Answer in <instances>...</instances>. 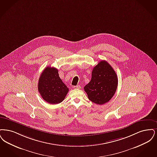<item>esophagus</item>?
Here are the masks:
<instances>
[{
  "label": "esophagus",
  "instance_id": "esophagus-1",
  "mask_svg": "<svg viewBox=\"0 0 157 157\" xmlns=\"http://www.w3.org/2000/svg\"><path fill=\"white\" fill-rule=\"evenodd\" d=\"M73 88L75 89H80L81 88V87L79 86V85H77V86H73Z\"/></svg>",
  "mask_w": 157,
  "mask_h": 157
}]
</instances>
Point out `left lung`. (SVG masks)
<instances>
[{
    "mask_svg": "<svg viewBox=\"0 0 157 157\" xmlns=\"http://www.w3.org/2000/svg\"><path fill=\"white\" fill-rule=\"evenodd\" d=\"M117 86L115 71L107 61L102 60L94 67L91 81L84 89L90 101L102 105L114 96Z\"/></svg>",
    "mask_w": 157,
    "mask_h": 157,
    "instance_id": "obj_1",
    "label": "left lung"
}]
</instances>
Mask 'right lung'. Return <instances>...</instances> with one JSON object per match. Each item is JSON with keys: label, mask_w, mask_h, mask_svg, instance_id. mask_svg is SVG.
<instances>
[{"label": "right lung", "mask_w": 157, "mask_h": 157, "mask_svg": "<svg viewBox=\"0 0 157 157\" xmlns=\"http://www.w3.org/2000/svg\"><path fill=\"white\" fill-rule=\"evenodd\" d=\"M58 73L57 68L47 67L41 73L38 82V90L41 97L52 104L62 102L68 91Z\"/></svg>", "instance_id": "right-lung-1"}]
</instances>
